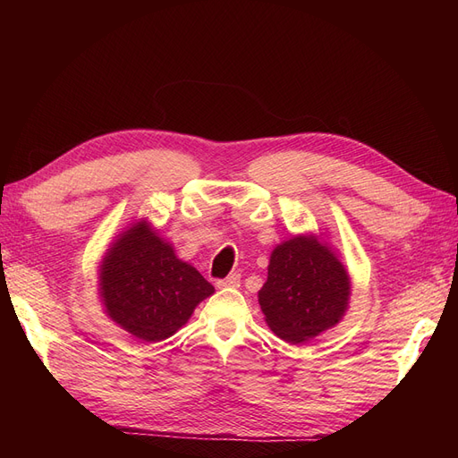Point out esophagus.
Wrapping results in <instances>:
<instances>
[{"label":"esophagus","instance_id":"obj_1","mask_svg":"<svg viewBox=\"0 0 458 458\" xmlns=\"http://www.w3.org/2000/svg\"><path fill=\"white\" fill-rule=\"evenodd\" d=\"M241 286V275H229L227 279L217 281V288H239Z\"/></svg>","mask_w":458,"mask_h":458}]
</instances>
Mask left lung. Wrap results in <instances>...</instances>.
<instances>
[{
  "instance_id": "8db88e82",
  "label": "left lung",
  "mask_w": 458,
  "mask_h": 458,
  "mask_svg": "<svg viewBox=\"0 0 458 458\" xmlns=\"http://www.w3.org/2000/svg\"><path fill=\"white\" fill-rule=\"evenodd\" d=\"M352 276L321 234L300 233L276 244L258 301L267 327L290 344L335 328L348 313Z\"/></svg>"
}]
</instances>
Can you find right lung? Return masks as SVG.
I'll use <instances>...</instances> for the list:
<instances>
[{
  "instance_id": "1",
  "label": "right lung",
  "mask_w": 458,
  "mask_h": 458,
  "mask_svg": "<svg viewBox=\"0 0 458 458\" xmlns=\"http://www.w3.org/2000/svg\"><path fill=\"white\" fill-rule=\"evenodd\" d=\"M97 286L110 321L148 344L174 336L216 293L147 217L135 219L108 244Z\"/></svg>"
}]
</instances>
